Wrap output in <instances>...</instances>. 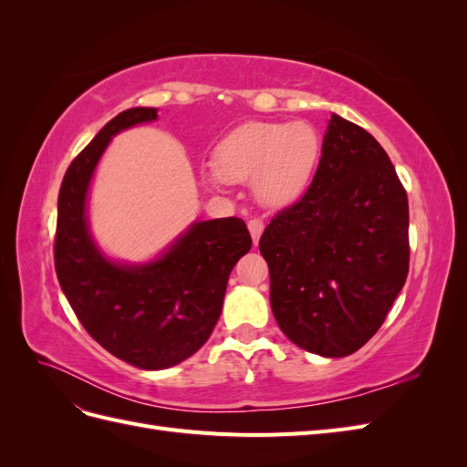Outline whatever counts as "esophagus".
I'll use <instances>...</instances> for the list:
<instances>
[{
  "label": "esophagus",
  "mask_w": 467,
  "mask_h": 467,
  "mask_svg": "<svg viewBox=\"0 0 467 467\" xmlns=\"http://www.w3.org/2000/svg\"><path fill=\"white\" fill-rule=\"evenodd\" d=\"M247 228H249V232H251V237H253V244H259V237H261V234H263V230H265V222L261 220V218H251L249 222H247Z\"/></svg>",
  "instance_id": "34e87169"
}]
</instances>
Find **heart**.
Returning <instances> with one entry per match:
<instances>
[{"label": "heart", "mask_w": 467, "mask_h": 467, "mask_svg": "<svg viewBox=\"0 0 467 467\" xmlns=\"http://www.w3.org/2000/svg\"><path fill=\"white\" fill-rule=\"evenodd\" d=\"M319 134L307 122H245L214 150V171L223 181L253 177L257 199L285 206L300 199L319 160Z\"/></svg>", "instance_id": "1"}]
</instances>
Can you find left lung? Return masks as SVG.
Returning a JSON list of instances; mask_svg holds the SVG:
<instances>
[{
  "mask_svg": "<svg viewBox=\"0 0 467 467\" xmlns=\"http://www.w3.org/2000/svg\"><path fill=\"white\" fill-rule=\"evenodd\" d=\"M271 307L294 345L357 352L384 323L409 273V202L386 150L333 115L312 185L259 242Z\"/></svg>",
  "mask_w": 467,
  "mask_h": 467,
  "instance_id": "8db88e82",
  "label": "left lung"
}]
</instances>
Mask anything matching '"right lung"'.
I'll return each instance as SVG.
<instances>
[{
    "label": "right lung",
    "mask_w": 467,
    "mask_h": 467,
    "mask_svg": "<svg viewBox=\"0 0 467 467\" xmlns=\"http://www.w3.org/2000/svg\"><path fill=\"white\" fill-rule=\"evenodd\" d=\"M158 119V109L122 110L69 163L58 194L54 266L86 331L110 355L144 370L192 357L214 329L232 268L251 249L242 218L192 223L167 253L146 265H117L89 235V181L110 138Z\"/></svg>",
    "instance_id": "obj_1"
}]
</instances>
